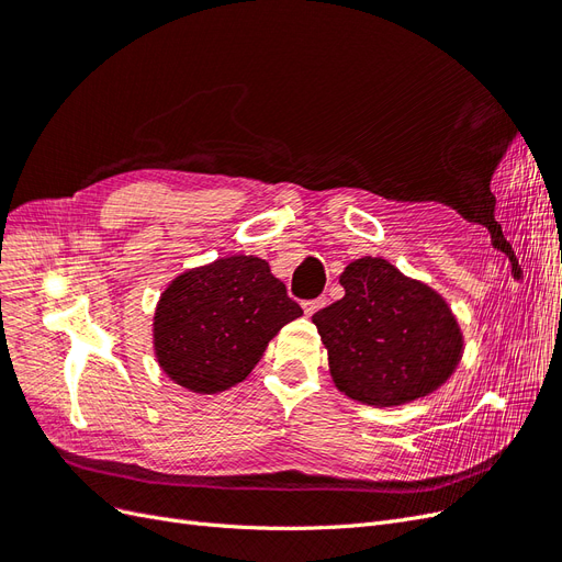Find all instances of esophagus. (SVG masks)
<instances>
[{
  "mask_svg": "<svg viewBox=\"0 0 562 562\" xmlns=\"http://www.w3.org/2000/svg\"><path fill=\"white\" fill-rule=\"evenodd\" d=\"M321 307H326V297H316V300H304L302 302V310H304V314H307V316L316 314Z\"/></svg>",
  "mask_w": 562,
  "mask_h": 562,
  "instance_id": "obj_1",
  "label": "esophagus"
}]
</instances>
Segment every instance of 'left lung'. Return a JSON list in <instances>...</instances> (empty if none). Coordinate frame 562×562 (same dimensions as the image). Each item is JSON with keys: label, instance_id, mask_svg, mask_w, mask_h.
<instances>
[{"label": "left lung", "instance_id": "obj_1", "mask_svg": "<svg viewBox=\"0 0 562 562\" xmlns=\"http://www.w3.org/2000/svg\"><path fill=\"white\" fill-rule=\"evenodd\" d=\"M345 297L312 316L345 396L394 407L443 386L464 353L462 328L443 295L384 258L353 260Z\"/></svg>", "mask_w": 562, "mask_h": 562}]
</instances>
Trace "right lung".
<instances>
[{"instance_id":"add662e5","label":"right lung","mask_w":562,"mask_h":562,"mask_svg":"<svg viewBox=\"0 0 562 562\" xmlns=\"http://www.w3.org/2000/svg\"><path fill=\"white\" fill-rule=\"evenodd\" d=\"M297 316L300 304L255 255L187 269L157 302V363L187 391L217 394L244 382L269 339Z\"/></svg>"}]
</instances>
